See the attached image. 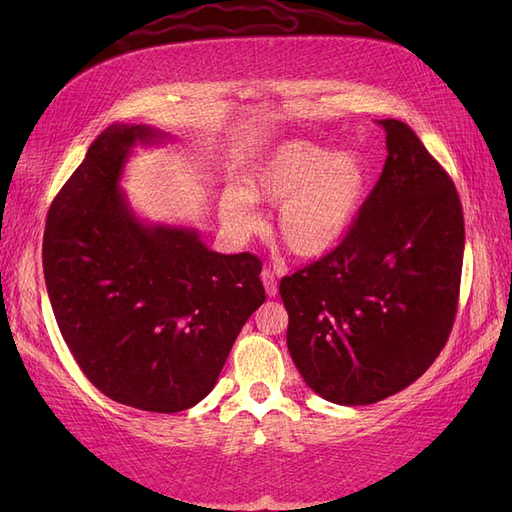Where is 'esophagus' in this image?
I'll list each match as a JSON object with an SVG mask.
<instances>
[{
	"label": "esophagus",
	"instance_id": "34e87169",
	"mask_svg": "<svg viewBox=\"0 0 512 512\" xmlns=\"http://www.w3.org/2000/svg\"><path fill=\"white\" fill-rule=\"evenodd\" d=\"M260 280H262V284H265V290H267L269 297H275V294H277V280H275L273 271H271V269L262 271V273H260Z\"/></svg>",
	"mask_w": 512,
	"mask_h": 512
}]
</instances>
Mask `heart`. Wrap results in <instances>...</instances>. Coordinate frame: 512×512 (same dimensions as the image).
Wrapping results in <instances>:
<instances>
[{
	"label": "heart",
	"mask_w": 512,
	"mask_h": 512,
	"mask_svg": "<svg viewBox=\"0 0 512 512\" xmlns=\"http://www.w3.org/2000/svg\"><path fill=\"white\" fill-rule=\"evenodd\" d=\"M367 190V166L352 151L329 153L309 141H284L220 198V218L247 235L252 203L277 205L275 237L292 256L320 258L342 243Z\"/></svg>",
	"instance_id": "1"
}]
</instances>
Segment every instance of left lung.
Listing matches in <instances>:
<instances>
[{"instance_id":"obj_1","label":"left lung","mask_w":512,"mask_h":512,"mask_svg":"<svg viewBox=\"0 0 512 512\" xmlns=\"http://www.w3.org/2000/svg\"><path fill=\"white\" fill-rule=\"evenodd\" d=\"M380 126L389 156L346 237L280 282L292 361L339 406L376 404L421 378L459 301L466 230L455 183L408 123Z\"/></svg>"}]
</instances>
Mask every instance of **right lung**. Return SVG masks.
<instances>
[{
    "instance_id": "obj_1",
    "label": "right lung",
    "mask_w": 512,
    "mask_h": 512,
    "mask_svg": "<svg viewBox=\"0 0 512 512\" xmlns=\"http://www.w3.org/2000/svg\"><path fill=\"white\" fill-rule=\"evenodd\" d=\"M147 126H108L46 215L44 282L61 337L89 382L123 406L173 414L218 382L265 303L258 256L218 254L196 230L147 226L119 190Z\"/></svg>"
}]
</instances>
